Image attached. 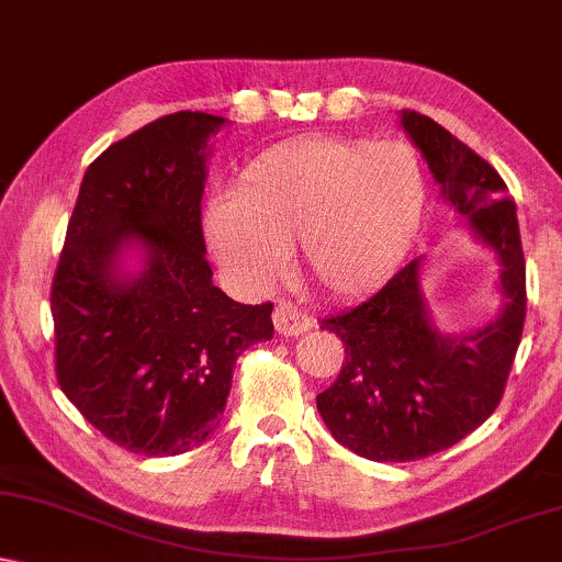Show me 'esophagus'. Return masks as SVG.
<instances>
[{
  "label": "esophagus",
  "mask_w": 562,
  "mask_h": 562,
  "mask_svg": "<svg viewBox=\"0 0 562 562\" xmlns=\"http://www.w3.org/2000/svg\"><path fill=\"white\" fill-rule=\"evenodd\" d=\"M273 325L281 336H300L302 330H307L313 325V321L296 304L279 302L273 310Z\"/></svg>",
  "instance_id": "obj_1"
}]
</instances>
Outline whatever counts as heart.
Masks as SVG:
<instances>
[{
  "label": "heart",
  "instance_id": "b5f03b06",
  "mask_svg": "<svg viewBox=\"0 0 562 562\" xmlns=\"http://www.w3.org/2000/svg\"><path fill=\"white\" fill-rule=\"evenodd\" d=\"M427 182L408 143L296 137L241 171L237 195L207 207L213 252L249 286H268L300 241L307 279L338 300L375 292L417 239Z\"/></svg>",
  "mask_w": 562,
  "mask_h": 562
}]
</instances>
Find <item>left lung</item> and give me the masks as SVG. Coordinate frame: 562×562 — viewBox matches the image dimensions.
<instances>
[{
  "instance_id": "1",
  "label": "left lung",
  "mask_w": 562,
  "mask_h": 562,
  "mask_svg": "<svg viewBox=\"0 0 562 562\" xmlns=\"http://www.w3.org/2000/svg\"><path fill=\"white\" fill-rule=\"evenodd\" d=\"M401 124L474 234L501 258L503 313L476 334L450 338L429 321L419 260L357 307L325 317L346 359L317 412L334 438L370 461H417L474 432L501 404L526 321V262L516 203L503 177L425 114Z\"/></svg>"
}]
</instances>
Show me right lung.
<instances>
[{
  "instance_id": "obj_1",
  "label": "right lung",
  "mask_w": 562,
  "mask_h": 562,
  "mask_svg": "<svg viewBox=\"0 0 562 562\" xmlns=\"http://www.w3.org/2000/svg\"><path fill=\"white\" fill-rule=\"evenodd\" d=\"M224 124L177 112L109 145L82 177L52 281L61 393L114 446L150 459L200 446L224 417L237 357L273 336V304L228 300L205 260V145ZM130 240L146 268L120 282Z\"/></svg>"
}]
</instances>
